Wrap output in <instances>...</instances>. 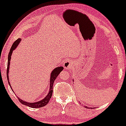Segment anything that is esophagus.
Wrapping results in <instances>:
<instances>
[{
  "mask_svg": "<svg viewBox=\"0 0 126 126\" xmlns=\"http://www.w3.org/2000/svg\"><path fill=\"white\" fill-rule=\"evenodd\" d=\"M63 67L65 69H70L71 68H72V67H73V63L71 61L67 60L64 62Z\"/></svg>",
  "mask_w": 126,
  "mask_h": 126,
  "instance_id": "obj_1",
  "label": "esophagus"
}]
</instances>
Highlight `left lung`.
I'll return each instance as SVG.
<instances>
[{"mask_svg":"<svg viewBox=\"0 0 126 126\" xmlns=\"http://www.w3.org/2000/svg\"><path fill=\"white\" fill-rule=\"evenodd\" d=\"M85 107H86L87 109H90V107H87V106H85ZM91 109H92V108H91ZM92 109H93V108H92Z\"/></svg>","mask_w":126,"mask_h":126,"instance_id":"obj_1","label":"left lung"}]
</instances>
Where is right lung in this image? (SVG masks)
<instances>
[{
    "instance_id": "add662e5",
    "label": "right lung",
    "mask_w": 126,
    "mask_h": 126,
    "mask_svg": "<svg viewBox=\"0 0 126 126\" xmlns=\"http://www.w3.org/2000/svg\"><path fill=\"white\" fill-rule=\"evenodd\" d=\"M21 41V39L19 38L13 44L12 47H11V49H10V51L9 52L8 54V65H7V70H6V75H7V79L9 85H10V87H11V90H13L12 88H11V85H10V81H9V76H8V73H9V68H10V60H11V54L13 53V51L14 50H15L16 48L18 46L19 43ZM63 67H58L55 68L52 71L51 73V75H50V89H49V92L48 93L47 95L45 97V98H44L41 101H39L36 102H28L27 101H23L22 99H20L19 98L17 97V99H19V101H20V103H22V104L25 105V106H28V107H30L32 108H40V107H44V106H46L48 103L49 101H50V98H51V96H52L53 93V85L54 81H55V79H56L57 76L59 75V74L63 70Z\"/></svg>"
}]
</instances>
